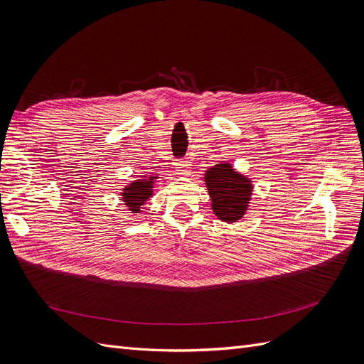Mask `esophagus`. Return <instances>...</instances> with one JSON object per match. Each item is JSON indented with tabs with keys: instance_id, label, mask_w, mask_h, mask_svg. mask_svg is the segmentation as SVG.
<instances>
[{
	"instance_id": "esophagus-1",
	"label": "esophagus",
	"mask_w": 364,
	"mask_h": 364,
	"mask_svg": "<svg viewBox=\"0 0 364 364\" xmlns=\"http://www.w3.org/2000/svg\"><path fill=\"white\" fill-rule=\"evenodd\" d=\"M190 162L188 161H185V159H179V161H176V164H174V168H176V171H178V174H181V176H186L190 173Z\"/></svg>"
}]
</instances>
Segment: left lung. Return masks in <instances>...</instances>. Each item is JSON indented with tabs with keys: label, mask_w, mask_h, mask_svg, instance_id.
<instances>
[{
	"label": "left lung",
	"mask_w": 364,
	"mask_h": 364,
	"mask_svg": "<svg viewBox=\"0 0 364 364\" xmlns=\"http://www.w3.org/2000/svg\"><path fill=\"white\" fill-rule=\"evenodd\" d=\"M205 181L218 218L232 223L243 215L250 196V182L246 178L235 173L229 164H217L206 170Z\"/></svg>",
	"instance_id": "left-lung-1"
}]
</instances>
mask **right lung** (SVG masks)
Here are the masks:
<instances>
[{
  "label": "right lung",
  "mask_w": 364,
  "mask_h": 364,
  "mask_svg": "<svg viewBox=\"0 0 364 364\" xmlns=\"http://www.w3.org/2000/svg\"><path fill=\"white\" fill-rule=\"evenodd\" d=\"M149 196H151V181L138 179L135 183H132L127 188H124L123 200L132 211L139 213V208L144 205V202L149 199Z\"/></svg>",
  "instance_id": "1"
}]
</instances>
